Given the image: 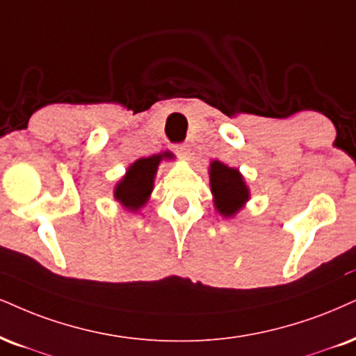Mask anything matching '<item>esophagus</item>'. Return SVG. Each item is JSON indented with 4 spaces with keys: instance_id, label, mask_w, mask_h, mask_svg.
Listing matches in <instances>:
<instances>
[{
    "instance_id": "34e87169",
    "label": "esophagus",
    "mask_w": 356,
    "mask_h": 356,
    "mask_svg": "<svg viewBox=\"0 0 356 356\" xmlns=\"http://www.w3.org/2000/svg\"><path fill=\"white\" fill-rule=\"evenodd\" d=\"M175 150H177L178 155H181V156H188V155H190V147H188L186 143H178V145H175Z\"/></svg>"
}]
</instances>
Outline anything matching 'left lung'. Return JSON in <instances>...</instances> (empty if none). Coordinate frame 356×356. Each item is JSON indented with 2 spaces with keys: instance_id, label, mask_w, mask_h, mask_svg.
I'll return each instance as SVG.
<instances>
[{
  "instance_id": "1",
  "label": "left lung",
  "mask_w": 356,
  "mask_h": 356,
  "mask_svg": "<svg viewBox=\"0 0 356 356\" xmlns=\"http://www.w3.org/2000/svg\"><path fill=\"white\" fill-rule=\"evenodd\" d=\"M209 178L218 211L222 216H232L238 213L244 201L249 198V191L239 171L222 165L221 161H213Z\"/></svg>"
}]
</instances>
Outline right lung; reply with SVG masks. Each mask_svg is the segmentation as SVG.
<instances>
[{
	"instance_id": "obj_1",
	"label": "right lung",
	"mask_w": 356,
	"mask_h": 356,
	"mask_svg": "<svg viewBox=\"0 0 356 356\" xmlns=\"http://www.w3.org/2000/svg\"><path fill=\"white\" fill-rule=\"evenodd\" d=\"M160 155L140 158L130 166L122 181L115 188V200L120 201L127 209L137 211L138 208L147 203L153 188Z\"/></svg>"
}]
</instances>
